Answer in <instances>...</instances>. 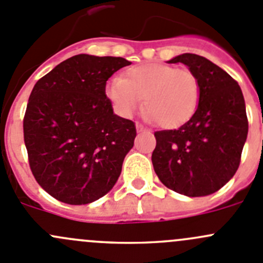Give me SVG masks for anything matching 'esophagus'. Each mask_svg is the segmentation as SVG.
I'll list each match as a JSON object with an SVG mask.
<instances>
[{
	"label": "esophagus",
	"mask_w": 263,
	"mask_h": 263,
	"mask_svg": "<svg viewBox=\"0 0 263 263\" xmlns=\"http://www.w3.org/2000/svg\"><path fill=\"white\" fill-rule=\"evenodd\" d=\"M136 129H137V132H146L147 131V128H145L141 123L136 124Z\"/></svg>",
	"instance_id": "obj_1"
}]
</instances>
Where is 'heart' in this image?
I'll list each match as a JSON object with an SVG mask.
<instances>
[{
	"mask_svg": "<svg viewBox=\"0 0 263 263\" xmlns=\"http://www.w3.org/2000/svg\"><path fill=\"white\" fill-rule=\"evenodd\" d=\"M106 96L121 116L129 117L144 108L147 118L164 128L190 121L200 100V83L189 69L167 64H141L128 68L123 77L106 85Z\"/></svg>",
	"mask_w": 263,
	"mask_h": 263,
	"instance_id": "obj_1",
	"label": "heart"
}]
</instances>
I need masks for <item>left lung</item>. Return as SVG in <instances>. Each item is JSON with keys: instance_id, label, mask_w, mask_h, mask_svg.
<instances>
[{"instance_id": "1", "label": "left lung", "mask_w": 263, "mask_h": 263, "mask_svg": "<svg viewBox=\"0 0 263 263\" xmlns=\"http://www.w3.org/2000/svg\"><path fill=\"white\" fill-rule=\"evenodd\" d=\"M168 63L185 64L198 77L200 100L185 124L154 132V171L176 193L210 195L229 182L240 164L248 135L243 92L230 74L203 56L182 53Z\"/></svg>"}]
</instances>
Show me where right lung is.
<instances>
[{"mask_svg":"<svg viewBox=\"0 0 263 263\" xmlns=\"http://www.w3.org/2000/svg\"><path fill=\"white\" fill-rule=\"evenodd\" d=\"M123 58L81 53L33 87L23 121L29 167L55 199L88 204L111 190L136 126L113 113L106 81L129 65Z\"/></svg>","mask_w":263,"mask_h":263,"instance_id":"1","label":"right lung"}]
</instances>
